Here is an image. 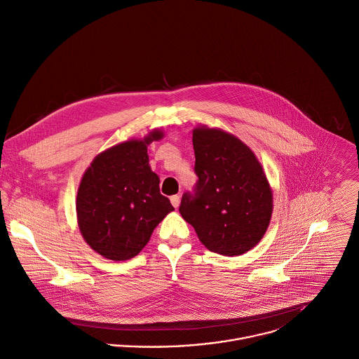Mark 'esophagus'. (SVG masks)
Instances as JSON below:
<instances>
[{"instance_id":"1","label":"esophagus","mask_w":359,"mask_h":359,"mask_svg":"<svg viewBox=\"0 0 359 359\" xmlns=\"http://www.w3.org/2000/svg\"><path fill=\"white\" fill-rule=\"evenodd\" d=\"M170 201H171V203H172V206H174V208H178V206H180V201H181V198H180V195H172V196L170 198Z\"/></svg>"}]
</instances>
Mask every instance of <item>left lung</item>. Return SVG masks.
<instances>
[{"label":"left lung","mask_w":359,"mask_h":359,"mask_svg":"<svg viewBox=\"0 0 359 359\" xmlns=\"http://www.w3.org/2000/svg\"><path fill=\"white\" fill-rule=\"evenodd\" d=\"M192 192L180 213L213 252L240 255L265 234L272 215V192L255 154L236 136L219 129H194Z\"/></svg>","instance_id":"8db88e82"}]
</instances>
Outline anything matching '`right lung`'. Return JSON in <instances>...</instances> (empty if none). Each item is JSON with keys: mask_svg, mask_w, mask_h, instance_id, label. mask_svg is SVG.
<instances>
[{"mask_svg": "<svg viewBox=\"0 0 359 359\" xmlns=\"http://www.w3.org/2000/svg\"><path fill=\"white\" fill-rule=\"evenodd\" d=\"M144 140H129L98 154L83 175L77 192V219L88 245L108 259L125 261L149 243L156 226L174 210L160 194V178L149 165Z\"/></svg>", "mask_w": 359, "mask_h": 359, "instance_id": "obj_1", "label": "right lung"}]
</instances>
